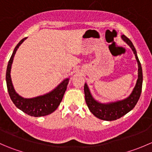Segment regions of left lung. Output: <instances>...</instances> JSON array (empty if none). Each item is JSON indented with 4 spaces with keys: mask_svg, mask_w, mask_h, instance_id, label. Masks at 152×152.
I'll return each instance as SVG.
<instances>
[{
    "mask_svg": "<svg viewBox=\"0 0 152 152\" xmlns=\"http://www.w3.org/2000/svg\"><path fill=\"white\" fill-rule=\"evenodd\" d=\"M121 39L131 48L134 56H135L137 65H138L137 80L132 92L128 97L122 99V100L109 102V103H101V102L96 101L92 96L87 84H85L84 90H85V102L87 103V107L92 114H93L96 118L101 119V120L111 121L117 120V119L121 118L122 116L125 115L126 113L131 111L135 107L136 104L137 103L139 99H140V94H141L142 71L141 64L137 57V51H136L135 48L133 45L131 40L127 38L125 35H122Z\"/></svg>",
    "mask_w": 152,
    "mask_h": 152,
    "instance_id": "obj_1",
    "label": "left lung"
}]
</instances>
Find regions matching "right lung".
I'll use <instances>...</instances> for the list:
<instances>
[{
    "label": "right lung",
    "mask_w": 152,
    "mask_h": 152,
    "mask_svg": "<svg viewBox=\"0 0 152 152\" xmlns=\"http://www.w3.org/2000/svg\"><path fill=\"white\" fill-rule=\"evenodd\" d=\"M25 39H26V38L21 39L19 43L16 45V47L14 49L10 61H9L7 73H6L7 90H8L10 99H12L14 104L21 111L26 113L28 115L34 116V117L45 116L53 113L60 104V102H62L70 79L69 78L65 79L53 90L45 93V94L42 95V96L30 98V99L23 98L20 96L14 88L10 73L15 54L16 53L18 48L24 42Z\"/></svg>",
    "instance_id": "1"
}]
</instances>
